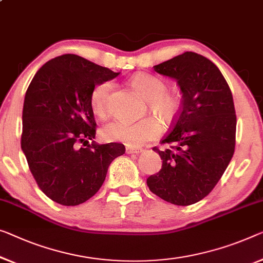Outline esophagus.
<instances>
[{
	"label": "esophagus",
	"mask_w": 263,
	"mask_h": 263,
	"mask_svg": "<svg viewBox=\"0 0 263 263\" xmlns=\"http://www.w3.org/2000/svg\"><path fill=\"white\" fill-rule=\"evenodd\" d=\"M125 150H126V154H128V155H132V154H140V152L143 151V148H140V147H132V146H126V148H125Z\"/></svg>",
	"instance_id": "1"
}]
</instances>
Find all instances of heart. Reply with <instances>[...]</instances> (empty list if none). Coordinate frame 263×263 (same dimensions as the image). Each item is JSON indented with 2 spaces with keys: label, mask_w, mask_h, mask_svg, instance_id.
<instances>
[{
  "label": "heart",
  "mask_w": 263,
  "mask_h": 263,
  "mask_svg": "<svg viewBox=\"0 0 263 263\" xmlns=\"http://www.w3.org/2000/svg\"><path fill=\"white\" fill-rule=\"evenodd\" d=\"M131 86L147 99L148 107L164 121H172L179 113L181 99L177 94L167 91V82L162 78L148 73L135 74L130 79ZM113 88L111 80H105L93 88L89 105L98 117H105L109 108ZM162 124L154 116L137 121L115 119L101 128V136L109 142H120L128 146H139L158 137Z\"/></svg>",
  "instance_id": "obj_1"
}]
</instances>
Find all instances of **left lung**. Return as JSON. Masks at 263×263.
<instances>
[{
  "label": "left lung",
  "mask_w": 263,
  "mask_h": 263,
  "mask_svg": "<svg viewBox=\"0 0 263 263\" xmlns=\"http://www.w3.org/2000/svg\"><path fill=\"white\" fill-rule=\"evenodd\" d=\"M157 73L177 80L182 106L171 130L160 140L169 148L154 150L162 169L146 179L151 193L176 205L201 201L224 174L235 151L236 115L233 94L217 66L185 52L154 66Z\"/></svg>",
  "instance_id": "8db88e82"
}]
</instances>
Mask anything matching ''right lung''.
<instances>
[{
	"instance_id": "add662e5",
	"label": "right lung",
	"mask_w": 263,
	"mask_h": 263,
	"mask_svg": "<svg viewBox=\"0 0 263 263\" xmlns=\"http://www.w3.org/2000/svg\"><path fill=\"white\" fill-rule=\"evenodd\" d=\"M119 76L76 54L49 60L35 74L23 103L21 147L42 193L61 205H79L98 193L120 143H88L97 133L93 88Z\"/></svg>"
}]
</instances>
